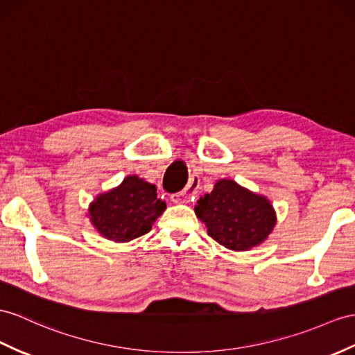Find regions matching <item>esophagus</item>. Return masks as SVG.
<instances>
[{
  "instance_id": "34e87169",
  "label": "esophagus",
  "mask_w": 355,
  "mask_h": 355,
  "mask_svg": "<svg viewBox=\"0 0 355 355\" xmlns=\"http://www.w3.org/2000/svg\"><path fill=\"white\" fill-rule=\"evenodd\" d=\"M197 189H198V184L196 179H191L188 182V185L182 189V191H179L176 194H171V202L173 203H188L189 200H193L194 196L197 194Z\"/></svg>"
}]
</instances>
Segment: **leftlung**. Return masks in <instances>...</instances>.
Instances as JSON below:
<instances>
[{
	"instance_id": "left-lung-1",
	"label": "left lung",
	"mask_w": 355,
	"mask_h": 355,
	"mask_svg": "<svg viewBox=\"0 0 355 355\" xmlns=\"http://www.w3.org/2000/svg\"><path fill=\"white\" fill-rule=\"evenodd\" d=\"M194 211L207 227V235L233 252L262 244L277 221L266 197L230 179H220L209 194L197 200Z\"/></svg>"
}]
</instances>
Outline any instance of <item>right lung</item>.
I'll use <instances>...</instances> for the list:
<instances>
[{
  "label": "right lung",
  "mask_w": 355,
  "mask_h": 355,
  "mask_svg": "<svg viewBox=\"0 0 355 355\" xmlns=\"http://www.w3.org/2000/svg\"><path fill=\"white\" fill-rule=\"evenodd\" d=\"M164 209L166 202L157 198V187L128 176L119 187L94 198L89 217L103 238L128 243L148 233Z\"/></svg>",
  "instance_id": "1"
}]
</instances>
